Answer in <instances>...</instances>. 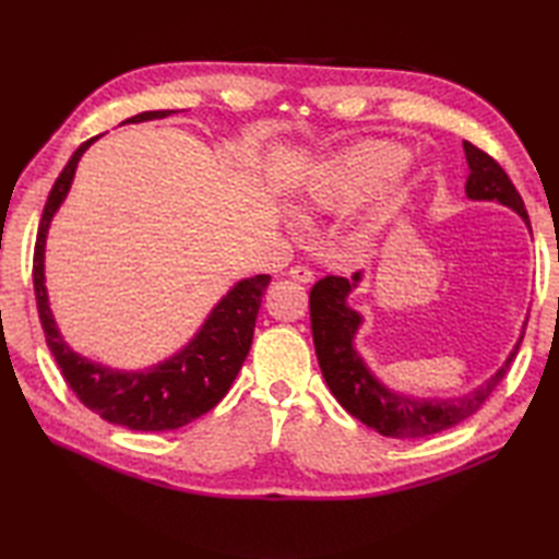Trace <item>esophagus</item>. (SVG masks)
I'll use <instances>...</instances> for the list:
<instances>
[{
    "mask_svg": "<svg viewBox=\"0 0 559 559\" xmlns=\"http://www.w3.org/2000/svg\"><path fill=\"white\" fill-rule=\"evenodd\" d=\"M288 273H290V278L300 281V283H312V281H314V271L302 266V264H295Z\"/></svg>",
    "mask_w": 559,
    "mask_h": 559,
    "instance_id": "esophagus-1",
    "label": "esophagus"
}]
</instances>
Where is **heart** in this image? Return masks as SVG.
<instances>
[{"mask_svg":"<svg viewBox=\"0 0 559 559\" xmlns=\"http://www.w3.org/2000/svg\"><path fill=\"white\" fill-rule=\"evenodd\" d=\"M403 151L389 141H365L331 158L307 189L305 206L310 211H343L362 201L372 189L394 173Z\"/></svg>","mask_w":559,"mask_h":559,"instance_id":"b5f03b06","label":"heart"}]
</instances>
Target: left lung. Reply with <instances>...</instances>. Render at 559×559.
Instances as JSON below:
<instances>
[{
	"mask_svg": "<svg viewBox=\"0 0 559 559\" xmlns=\"http://www.w3.org/2000/svg\"><path fill=\"white\" fill-rule=\"evenodd\" d=\"M468 163L466 197L473 201H497V204L516 211L531 228L524 199L516 192V187L509 180V175L500 168L488 153L473 146L471 141H463ZM362 273L358 271L348 281L343 276H326L314 283L310 290V319H312V338L322 374L331 389V394L346 408L353 418H358L367 427H372L379 435L394 439H415L437 435L461 420L471 418L480 411L485 401L490 399L497 384L509 372V365L516 358L521 338L514 350L509 353L504 365L490 379L459 399H415L401 391L389 389L386 384L370 372L360 353L355 350V334L362 324V314L355 312L348 305V295L358 288ZM528 322V319H526ZM524 322V329H526Z\"/></svg>",
	"mask_w": 559,
	"mask_h": 559,
	"instance_id": "8db88e82",
	"label": "left lung"
}]
</instances>
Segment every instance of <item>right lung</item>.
<instances>
[{
	"label": "right lung",
	"instance_id": "right-lung-1",
	"mask_svg": "<svg viewBox=\"0 0 559 559\" xmlns=\"http://www.w3.org/2000/svg\"><path fill=\"white\" fill-rule=\"evenodd\" d=\"M173 112L177 110H151L129 117L124 122L163 120ZM96 139L98 136L83 141L64 165V170L59 173L57 182L50 189V197L45 201L38 225V240H35L33 252V286L45 341L69 389L74 391L83 406L98 413L103 420L141 432L177 430V427L209 413L228 394L249 348H252L261 295H264L271 276L259 273L254 278H242L240 283H235L228 295H223L221 302L213 307L206 322L197 331V336L173 358L153 365L148 370H112V367L81 358L79 353L71 350L62 334H59L50 300H47L45 240L52 216L69 194L81 156Z\"/></svg>",
	"mask_w": 559,
	"mask_h": 559
}]
</instances>
